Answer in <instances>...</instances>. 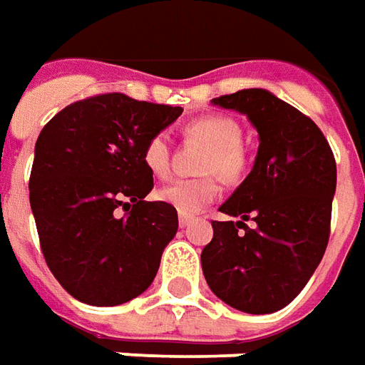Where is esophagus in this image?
Returning a JSON list of instances; mask_svg holds the SVG:
<instances>
[{
    "instance_id": "obj_1",
    "label": "esophagus",
    "mask_w": 365,
    "mask_h": 365,
    "mask_svg": "<svg viewBox=\"0 0 365 365\" xmlns=\"http://www.w3.org/2000/svg\"><path fill=\"white\" fill-rule=\"evenodd\" d=\"M193 221L191 215H185V213H180V227H187Z\"/></svg>"
}]
</instances>
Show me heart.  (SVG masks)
Returning <instances> with one entry per match:
<instances>
[{"label": "heart", "mask_w": 365, "mask_h": 365, "mask_svg": "<svg viewBox=\"0 0 365 365\" xmlns=\"http://www.w3.org/2000/svg\"><path fill=\"white\" fill-rule=\"evenodd\" d=\"M185 132L191 138L209 144L201 172L215 175H205L197 180H174L160 190L158 197L170 203L180 213L193 215L200 213L201 209L219 195L221 187L217 175L225 182H235L243 175L247 168V154L241 146L243 130L239 122L225 114L201 116L187 124ZM144 164L156 178H165L170 174L172 150L165 134H154L152 138H148L144 146Z\"/></svg>", "instance_id": "b5f03b06"}]
</instances>
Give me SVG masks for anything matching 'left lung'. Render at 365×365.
<instances>
[{
    "label": "left lung",
    "mask_w": 365,
    "mask_h": 365,
    "mask_svg": "<svg viewBox=\"0 0 365 365\" xmlns=\"http://www.w3.org/2000/svg\"><path fill=\"white\" fill-rule=\"evenodd\" d=\"M213 104L251 120L259 152L251 174L219 207L239 221H211L203 274L229 307L271 314L298 297L324 257L336 160L322 130L264 88L225 94Z\"/></svg>",
    "instance_id": "left-lung-1"
}]
</instances>
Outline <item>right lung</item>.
<instances>
[{
    "label": "right lung",
    "instance_id": "add662e5",
    "mask_svg": "<svg viewBox=\"0 0 365 365\" xmlns=\"http://www.w3.org/2000/svg\"><path fill=\"white\" fill-rule=\"evenodd\" d=\"M182 112L108 93L68 104L41 130L29 201L47 267L76 300L116 307L152 284L178 211L144 201L154 187L144 146Z\"/></svg>",
    "mask_w": 365,
    "mask_h": 365
}]
</instances>
